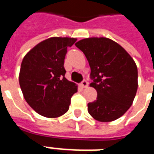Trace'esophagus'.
<instances>
[{"instance_id": "34e87169", "label": "esophagus", "mask_w": 154, "mask_h": 154, "mask_svg": "<svg viewBox=\"0 0 154 154\" xmlns=\"http://www.w3.org/2000/svg\"><path fill=\"white\" fill-rule=\"evenodd\" d=\"M81 84H82V86L83 87V88H86V87L88 86V84H89V83H88V82H87L86 80H83Z\"/></svg>"}]
</instances>
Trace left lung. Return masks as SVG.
<instances>
[{
  "instance_id": "8db88e82",
  "label": "left lung",
  "mask_w": 154,
  "mask_h": 154,
  "mask_svg": "<svg viewBox=\"0 0 154 154\" xmlns=\"http://www.w3.org/2000/svg\"><path fill=\"white\" fill-rule=\"evenodd\" d=\"M75 45L83 52L91 69L90 86L97 100L88 104V112L101 122L121 117L132 105L137 90V68L120 45L106 37L85 38Z\"/></svg>"
}]
</instances>
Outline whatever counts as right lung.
Here are the masks:
<instances>
[{"mask_svg": "<svg viewBox=\"0 0 154 154\" xmlns=\"http://www.w3.org/2000/svg\"><path fill=\"white\" fill-rule=\"evenodd\" d=\"M76 38L51 37L30 50L23 58L19 83L26 102L45 117H60L69 108L77 92L75 83L65 77L67 48Z\"/></svg>", "mask_w": 154, "mask_h": 154, "instance_id": "1", "label": "right lung"}]
</instances>
